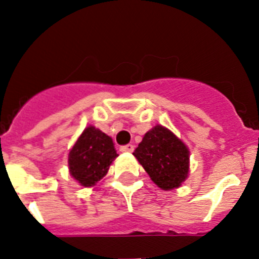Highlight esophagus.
Masks as SVG:
<instances>
[{
  "label": "esophagus",
  "instance_id": "esophagus-1",
  "mask_svg": "<svg viewBox=\"0 0 259 259\" xmlns=\"http://www.w3.org/2000/svg\"><path fill=\"white\" fill-rule=\"evenodd\" d=\"M134 148L135 146L132 145V144H127V145L120 146V148H119V150L123 153H131V152H134Z\"/></svg>",
  "mask_w": 259,
  "mask_h": 259
}]
</instances>
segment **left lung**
Masks as SVG:
<instances>
[{"instance_id": "left-lung-1", "label": "left lung", "mask_w": 259, "mask_h": 259, "mask_svg": "<svg viewBox=\"0 0 259 259\" xmlns=\"http://www.w3.org/2000/svg\"><path fill=\"white\" fill-rule=\"evenodd\" d=\"M134 155L163 191L179 188L188 178V148L163 125L158 124L146 132Z\"/></svg>"}]
</instances>
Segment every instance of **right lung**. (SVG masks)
Returning <instances> with one entry per match:
<instances>
[{
    "label": "right lung",
    "mask_w": 259,
    "mask_h": 259,
    "mask_svg": "<svg viewBox=\"0 0 259 259\" xmlns=\"http://www.w3.org/2000/svg\"><path fill=\"white\" fill-rule=\"evenodd\" d=\"M116 157L113 139L89 125L68 153L70 175L80 185L93 187L106 175Z\"/></svg>",
    "instance_id": "right-lung-1"
}]
</instances>
